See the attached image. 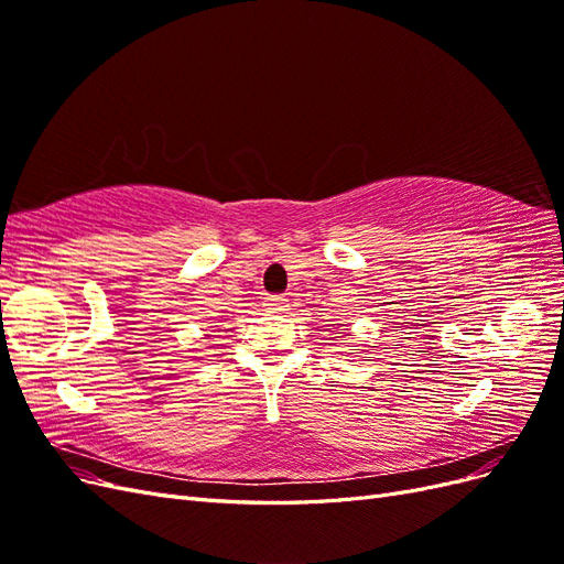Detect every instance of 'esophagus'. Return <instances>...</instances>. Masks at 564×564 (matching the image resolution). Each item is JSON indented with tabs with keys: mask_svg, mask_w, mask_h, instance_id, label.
Returning <instances> with one entry per match:
<instances>
[{
	"mask_svg": "<svg viewBox=\"0 0 564 564\" xmlns=\"http://www.w3.org/2000/svg\"><path fill=\"white\" fill-rule=\"evenodd\" d=\"M265 308L272 313H282L289 308V299L286 296H268L265 299Z\"/></svg>",
	"mask_w": 564,
	"mask_h": 564,
	"instance_id": "34e87169",
	"label": "esophagus"
}]
</instances>
